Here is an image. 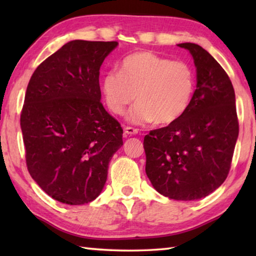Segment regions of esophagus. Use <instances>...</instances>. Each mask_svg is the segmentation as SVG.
Segmentation results:
<instances>
[{"label":"esophagus","instance_id":"esophagus-1","mask_svg":"<svg viewBox=\"0 0 256 256\" xmlns=\"http://www.w3.org/2000/svg\"><path fill=\"white\" fill-rule=\"evenodd\" d=\"M138 130L136 128H132V126L124 128V133L128 134V136H136V134H138Z\"/></svg>","mask_w":256,"mask_h":256}]
</instances>
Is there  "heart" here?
Listing matches in <instances>:
<instances>
[{"mask_svg":"<svg viewBox=\"0 0 256 256\" xmlns=\"http://www.w3.org/2000/svg\"><path fill=\"white\" fill-rule=\"evenodd\" d=\"M196 86V71L188 63L138 52L122 60L118 72L102 78V92L114 114L122 115L136 96L128 114L131 122L168 125L188 112Z\"/></svg>","mask_w":256,"mask_h":256,"instance_id":"obj_1","label":"heart"}]
</instances>
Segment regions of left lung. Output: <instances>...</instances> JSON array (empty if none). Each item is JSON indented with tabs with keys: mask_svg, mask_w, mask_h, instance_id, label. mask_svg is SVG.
Masks as SVG:
<instances>
[{
	"mask_svg": "<svg viewBox=\"0 0 256 256\" xmlns=\"http://www.w3.org/2000/svg\"><path fill=\"white\" fill-rule=\"evenodd\" d=\"M196 89L188 112L144 136L146 172L156 190L174 200L209 196L227 178L238 138L235 92L222 66L193 42Z\"/></svg>",
	"mask_w": 256,
	"mask_h": 256,
	"instance_id": "left-lung-1",
	"label": "left lung"
}]
</instances>
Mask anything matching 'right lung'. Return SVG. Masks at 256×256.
<instances>
[{"instance_id": "add662e5", "label": "right lung", "mask_w": 256, "mask_h": 256, "mask_svg": "<svg viewBox=\"0 0 256 256\" xmlns=\"http://www.w3.org/2000/svg\"><path fill=\"white\" fill-rule=\"evenodd\" d=\"M118 42L72 40L32 73L20 125L29 174L45 193L71 206L94 201L123 128L100 102L99 70Z\"/></svg>"}]
</instances>
